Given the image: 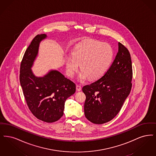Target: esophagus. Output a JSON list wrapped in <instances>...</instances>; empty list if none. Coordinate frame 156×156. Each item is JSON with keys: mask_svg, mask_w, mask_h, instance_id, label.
Returning a JSON list of instances; mask_svg holds the SVG:
<instances>
[{"mask_svg": "<svg viewBox=\"0 0 156 156\" xmlns=\"http://www.w3.org/2000/svg\"><path fill=\"white\" fill-rule=\"evenodd\" d=\"M76 90L78 91H80L81 90V87L79 85H77L76 86Z\"/></svg>", "mask_w": 156, "mask_h": 156, "instance_id": "1", "label": "esophagus"}]
</instances>
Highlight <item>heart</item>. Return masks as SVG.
I'll use <instances>...</instances> for the list:
<instances>
[{
  "mask_svg": "<svg viewBox=\"0 0 156 156\" xmlns=\"http://www.w3.org/2000/svg\"><path fill=\"white\" fill-rule=\"evenodd\" d=\"M113 57V48L107 43L92 40L79 44L73 48L72 56L65 58L68 75L72 77L80 65V81L88 78L90 80H98L108 70Z\"/></svg>",
  "mask_w": 156,
  "mask_h": 156,
  "instance_id": "b5f03b06",
  "label": "heart"
}]
</instances>
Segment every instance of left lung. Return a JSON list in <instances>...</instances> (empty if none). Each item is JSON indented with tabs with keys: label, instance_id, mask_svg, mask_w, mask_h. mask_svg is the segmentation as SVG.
<instances>
[{
	"label": "left lung",
	"instance_id": "1",
	"mask_svg": "<svg viewBox=\"0 0 156 156\" xmlns=\"http://www.w3.org/2000/svg\"><path fill=\"white\" fill-rule=\"evenodd\" d=\"M132 65L128 49L118 43V52L106 73L84 86V110L86 118L95 124L112 120L118 114L132 88Z\"/></svg>",
	"mask_w": 156,
	"mask_h": 156
}]
</instances>
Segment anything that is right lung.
<instances>
[{"label":"right lung","mask_w":156,"mask_h":156,"mask_svg":"<svg viewBox=\"0 0 156 156\" xmlns=\"http://www.w3.org/2000/svg\"><path fill=\"white\" fill-rule=\"evenodd\" d=\"M46 34L37 35L24 55L20 71V82L27 105L33 114L44 122L52 123L63 115L65 102L76 91V84L60 72L51 70L38 77L31 68L38 54L40 42Z\"/></svg>","instance_id":"1"}]
</instances>
